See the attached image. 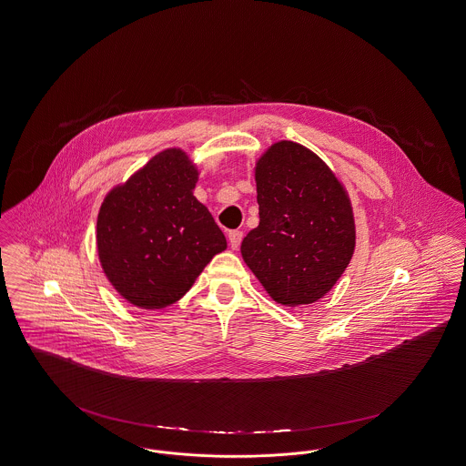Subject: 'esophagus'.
<instances>
[{
	"label": "esophagus",
	"mask_w": 466,
	"mask_h": 466,
	"mask_svg": "<svg viewBox=\"0 0 466 466\" xmlns=\"http://www.w3.org/2000/svg\"><path fill=\"white\" fill-rule=\"evenodd\" d=\"M228 238H229V246H231V248H240L242 238H244V231H240V229H233V231H229Z\"/></svg>",
	"instance_id": "obj_1"
}]
</instances>
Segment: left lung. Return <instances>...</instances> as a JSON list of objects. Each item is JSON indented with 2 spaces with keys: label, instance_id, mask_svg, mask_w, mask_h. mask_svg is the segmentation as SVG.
<instances>
[{
  "label": "left lung",
  "instance_id": "1",
  "mask_svg": "<svg viewBox=\"0 0 466 466\" xmlns=\"http://www.w3.org/2000/svg\"><path fill=\"white\" fill-rule=\"evenodd\" d=\"M259 224L242 258L282 306L312 304L332 289L355 250L348 194L330 167L293 141L272 145L256 164Z\"/></svg>",
  "mask_w": 466,
  "mask_h": 466
}]
</instances>
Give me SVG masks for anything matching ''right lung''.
<instances>
[{
    "label": "right lung",
    "mask_w": 466,
    "mask_h": 466,
    "mask_svg": "<svg viewBox=\"0 0 466 466\" xmlns=\"http://www.w3.org/2000/svg\"><path fill=\"white\" fill-rule=\"evenodd\" d=\"M196 182L186 152L169 148L106 196L96 218L98 258L132 306L175 304L226 248L224 233L192 194Z\"/></svg>",
    "instance_id": "obj_1"
}]
</instances>
